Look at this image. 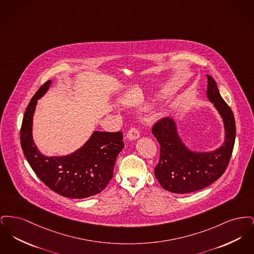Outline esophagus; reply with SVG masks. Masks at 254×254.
I'll return each mask as SVG.
<instances>
[{
    "mask_svg": "<svg viewBox=\"0 0 254 254\" xmlns=\"http://www.w3.org/2000/svg\"><path fill=\"white\" fill-rule=\"evenodd\" d=\"M139 137H140V132H139V130H138L137 128H135V127L130 128V129L128 130V132H127V138L128 140H130V141L136 140V139H138Z\"/></svg>",
    "mask_w": 254,
    "mask_h": 254,
    "instance_id": "34e87169",
    "label": "esophagus"
}]
</instances>
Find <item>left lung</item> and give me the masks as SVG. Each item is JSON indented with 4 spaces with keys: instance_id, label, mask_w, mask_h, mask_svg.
Returning <instances> with one entry per match:
<instances>
[{
    "instance_id": "left-lung-1",
    "label": "left lung",
    "mask_w": 254,
    "mask_h": 254,
    "mask_svg": "<svg viewBox=\"0 0 254 254\" xmlns=\"http://www.w3.org/2000/svg\"><path fill=\"white\" fill-rule=\"evenodd\" d=\"M207 77L206 97L223 119L225 141L212 151L197 152L189 149L178 134L173 118L162 119L152 127L160 144V160L154 169L163 189L173 193H190L209 186L227 169L235 142V119L228 104L221 96L215 80Z\"/></svg>"
}]
</instances>
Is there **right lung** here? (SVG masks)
Instances as JSON below:
<instances>
[{
    "label": "right lung",
    "mask_w": 254,
    "mask_h": 254,
    "mask_svg": "<svg viewBox=\"0 0 254 254\" xmlns=\"http://www.w3.org/2000/svg\"><path fill=\"white\" fill-rule=\"evenodd\" d=\"M42 85L29 102L21 127V145L31 169L51 190L64 197L83 199L100 193L113 177L117 156L124 148L123 133L94 131L85 145L64 156H45L32 137L37 101L49 90Z\"/></svg>",
    "instance_id": "right-lung-1"
}]
</instances>
